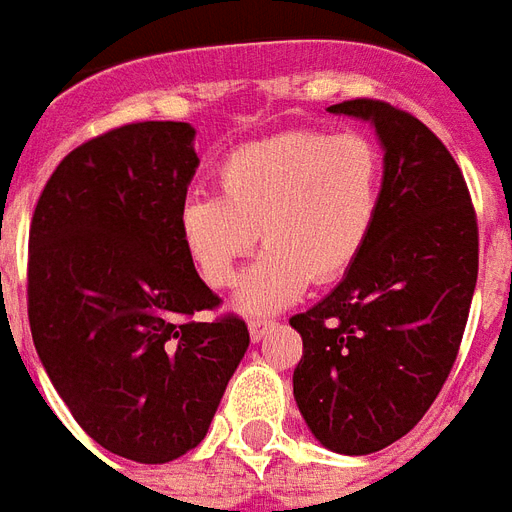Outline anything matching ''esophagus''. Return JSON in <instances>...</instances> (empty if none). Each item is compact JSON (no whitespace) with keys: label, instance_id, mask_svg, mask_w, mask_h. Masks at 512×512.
Instances as JSON below:
<instances>
[{"label":"esophagus","instance_id":"34e87169","mask_svg":"<svg viewBox=\"0 0 512 512\" xmlns=\"http://www.w3.org/2000/svg\"><path fill=\"white\" fill-rule=\"evenodd\" d=\"M276 327V321H268V319H252L249 321V337H252V342H260L263 340L271 329Z\"/></svg>","mask_w":512,"mask_h":512}]
</instances>
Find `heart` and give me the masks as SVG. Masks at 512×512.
Wrapping results in <instances>:
<instances>
[{
    "label": "heart",
    "instance_id": "1",
    "mask_svg": "<svg viewBox=\"0 0 512 512\" xmlns=\"http://www.w3.org/2000/svg\"><path fill=\"white\" fill-rule=\"evenodd\" d=\"M380 154L358 132H284L233 151L217 170L220 193L180 207V239L209 287H228L236 263L268 244L239 281L236 308L271 313L350 271L380 209Z\"/></svg>",
    "mask_w": 512,
    "mask_h": 512
}]
</instances>
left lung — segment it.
Masks as SVG:
<instances>
[{"instance_id":"8db88e82","label":"left lung","mask_w":512,"mask_h":512,"mask_svg":"<svg viewBox=\"0 0 512 512\" xmlns=\"http://www.w3.org/2000/svg\"><path fill=\"white\" fill-rule=\"evenodd\" d=\"M329 114L369 122L382 146L380 209L364 252L311 311L297 409L329 452H380L422 420L452 372L478 279V225L460 167L433 132L380 100Z\"/></svg>"}]
</instances>
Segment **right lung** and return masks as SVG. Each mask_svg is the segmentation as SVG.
I'll list each match as a JSON object with an SVG mask.
<instances>
[{
	"mask_svg": "<svg viewBox=\"0 0 512 512\" xmlns=\"http://www.w3.org/2000/svg\"><path fill=\"white\" fill-rule=\"evenodd\" d=\"M185 122L124 124L63 159L28 233V321L44 372L84 433L162 465L207 436L249 348L180 239L199 156Z\"/></svg>",
	"mask_w": 512,
	"mask_h": 512,
	"instance_id": "right-lung-1",
	"label": "right lung"
}]
</instances>
